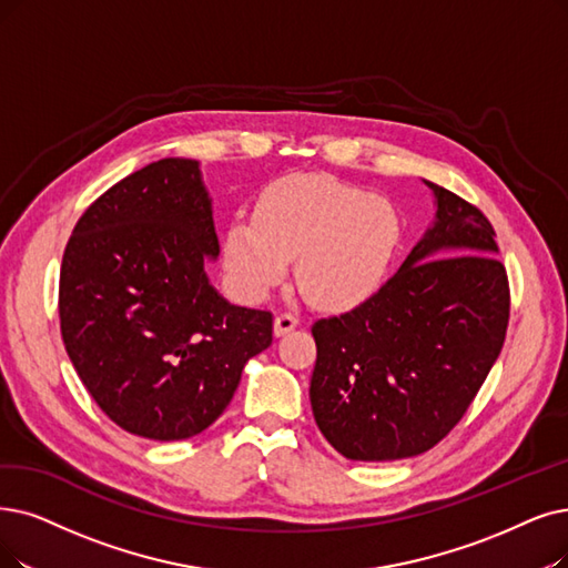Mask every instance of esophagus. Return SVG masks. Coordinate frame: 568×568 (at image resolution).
I'll return each instance as SVG.
<instances>
[{"label": "esophagus", "instance_id": "obj_1", "mask_svg": "<svg viewBox=\"0 0 568 568\" xmlns=\"http://www.w3.org/2000/svg\"><path fill=\"white\" fill-rule=\"evenodd\" d=\"M296 326H298V316L293 312H282V314H277V320H275V335H286Z\"/></svg>", "mask_w": 568, "mask_h": 568}]
</instances>
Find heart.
I'll return each instance as SVG.
<instances>
[{
  "label": "heart",
  "instance_id": "b5f03b06",
  "mask_svg": "<svg viewBox=\"0 0 568 568\" xmlns=\"http://www.w3.org/2000/svg\"><path fill=\"white\" fill-rule=\"evenodd\" d=\"M400 237L387 197L333 176H286L261 195L254 219L231 223L225 267L242 296L258 301L298 256L305 296L326 310H352L387 280Z\"/></svg>",
  "mask_w": 568,
  "mask_h": 568
}]
</instances>
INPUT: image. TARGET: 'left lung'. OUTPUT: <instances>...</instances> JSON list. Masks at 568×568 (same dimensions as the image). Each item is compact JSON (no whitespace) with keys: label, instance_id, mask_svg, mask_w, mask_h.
Wrapping results in <instances>:
<instances>
[{"label":"left lung","instance_id":"8db88e82","mask_svg":"<svg viewBox=\"0 0 568 568\" xmlns=\"http://www.w3.org/2000/svg\"><path fill=\"white\" fill-rule=\"evenodd\" d=\"M434 229L352 312L314 322L310 400L324 438L352 462L436 447L501 354L510 286L489 219L430 184Z\"/></svg>","mask_w":568,"mask_h":568}]
</instances>
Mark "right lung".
<instances>
[{
    "instance_id": "right-lung-1",
    "label": "right lung",
    "mask_w": 568,
    "mask_h": 568,
    "mask_svg": "<svg viewBox=\"0 0 568 568\" xmlns=\"http://www.w3.org/2000/svg\"><path fill=\"white\" fill-rule=\"evenodd\" d=\"M212 202L189 158L121 179L74 225L60 267V333L102 413L151 440L197 436L229 407L272 312L235 307L207 280Z\"/></svg>"
}]
</instances>
